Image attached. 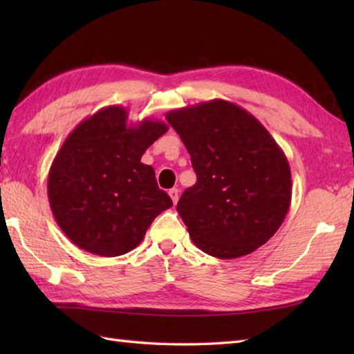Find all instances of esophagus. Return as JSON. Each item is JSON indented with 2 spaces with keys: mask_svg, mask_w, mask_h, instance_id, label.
Wrapping results in <instances>:
<instances>
[{
  "mask_svg": "<svg viewBox=\"0 0 354 354\" xmlns=\"http://www.w3.org/2000/svg\"><path fill=\"white\" fill-rule=\"evenodd\" d=\"M169 196L171 198L173 204H176L178 199H179V192H178V189H171V190H169Z\"/></svg>",
  "mask_w": 354,
  "mask_h": 354,
  "instance_id": "34e87169",
  "label": "esophagus"
}]
</instances>
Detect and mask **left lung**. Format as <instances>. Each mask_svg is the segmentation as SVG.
Instances as JSON below:
<instances>
[{"label":"left lung","instance_id":"left-lung-1","mask_svg":"<svg viewBox=\"0 0 354 354\" xmlns=\"http://www.w3.org/2000/svg\"><path fill=\"white\" fill-rule=\"evenodd\" d=\"M198 181L176 209L201 251L237 259L281 227L292 199L290 167L266 127L239 104L214 99L167 112Z\"/></svg>","mask_w":354,"mask_h":354}]
</instances>
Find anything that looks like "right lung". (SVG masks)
<instances>
[{
    "mask_svg": "<svg viewBox=\"0 0 354 354\" xmlns=\"http://www.w3.org/2000/svg\"><path fill=\"white\" fill-rule=\"evenodd\" d=\"M167 129L150 118L127 124L123 106H108L66 137L50 167L47 192L59 228L80 250L102 257L129 252L173 205L152 165L141 162Z\"/></svg>",
    "mask_w": 354,
    "mask_h": 354,
    "instance_id": "obj_1",
    "label": "right lung"
}]
</instances>
